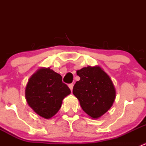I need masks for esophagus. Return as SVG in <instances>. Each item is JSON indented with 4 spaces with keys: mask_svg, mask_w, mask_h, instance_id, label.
<instances>
[{
    "mask_svg": "<svg viewBox=\"0 0 146 146\" xmlns=\"http://www.w3.org/2000/svg\"><path fill=\"white\" fill-rule=\"evenodd\" d=\"M73 85H73V83H71V84H69V85H68V87H69V88H70V90H71V91L73 90Z\"/></svg>",
    "mask_w": 146,
    "mask_h": 146,
    "instance_id": "34e87169",
    "label": "esophagus"
}]
</instances>
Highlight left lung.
Returning <instances> with one entry per match:
<instances>
[{
	"label": "left lung",
	"mask_w": 146,
	"mask_h": 146,
	"mask_svg": "<svg viewBox=\"0 0 146 146\" xmlns=\"http://www.w3.org/2000/svg\"><path fill=\"white\" fill-rule=\"evenodd\" d=\"M76 73L80 79L74 85L73 95L90 117L100 118L115 100L116 89L112 80L99 66L82 68Z\"/></svg>",
	"instance_id": "left-lung-1"
}]
</instances>
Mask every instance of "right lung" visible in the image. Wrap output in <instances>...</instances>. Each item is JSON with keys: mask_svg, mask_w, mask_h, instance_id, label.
I'll return each instance as SVG.
<instances>
[{"mask_svg": "<svg viewBox=\"0 0 146 146\" xmlns=\"http://www.w3.org/2000/svg\"><path fill=\"white\" fill-rule=\"evenodd\" d=\"M70 94L60 74L50 68H40L28 80L25 98L36 114L48 119L60 110L63 100Z\"/></svg>", "mask_w": 146, "mask_h": 146, "instance_id": "add662e5", "label": "right lung"}]
</instances>
